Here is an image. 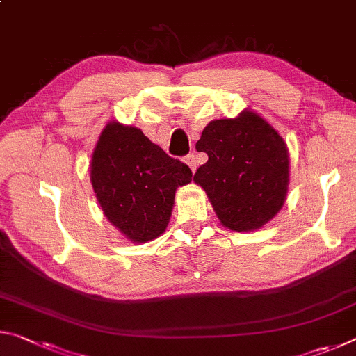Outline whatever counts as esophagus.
Here are the masks:
<instances>
[{
	"mask_svg": "<svg viewBox=\"0 0 356 356\" xmlns=\"http://www.w3.org/2000/svg\"><path fill=\"white\" fill-rule=\"evenodd\" d=\"M185 163L190 166V170L195 172L196 168H197V160H196V155L195 154H188L185 156Z\"/></svg>",
	"mask_w": 356,
	"mask_h": 356,
	"instance_id": "1",
	"label": "esophagus"
}]
</instances>
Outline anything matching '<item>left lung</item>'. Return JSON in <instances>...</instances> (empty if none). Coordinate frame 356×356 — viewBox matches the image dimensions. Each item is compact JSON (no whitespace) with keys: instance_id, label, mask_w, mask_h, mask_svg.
<instances>
[{"instance_id":"left-lung-1","label":"left lung","mask_w":356,"mask_h":356,"mask_svg":"<svg viewBox=\"0 0 356 356\" xmlns=\"http://www.w3.org/2000/svg\"><path fill=\"white\" fill-rule=\"evenodd\" d=\"M196 149L209 160L193 180L206 190L222 226L254 231L280 212L289 186L287 146L257 113L212 120Z\"/></svg>"}]
</instances>
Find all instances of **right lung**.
Instances as JSON below:
<instances>
[{
  "instance_id": "1",
  "label": "right lung",
  "mask_w": 356,
  "mask_h": 356,
  "mask_svg": "<svg viewBox=\"0 0 356 356\" xmlns=\"http://www.w3.org/2000/svg\"><path fill=\"white\" fill-rule=\"evenodd\" d=\"M191 170L140 129L113 120L102 130L91 160V184L105 216L134 243L165 232L177 186Z\"/></svg>"
}]
</instances>
